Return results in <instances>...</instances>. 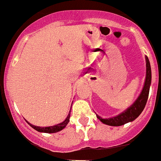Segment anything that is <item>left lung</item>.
I'll use <instances>...</instances> for the list:
<instances>
[{"label": "left lung", "instance_id": "1", "mask_svg": "<svg viewBox=\"0 0 161 161\" xmlns=\"http://www.w3.org/2000/svg\"><path fill=\"white\" fill-rule=\"evenodd\" d=\"M146 77L145 86L142 90V92L136 100V102L130 108H128L125 111L121 113L120 115H117L115 117L109 118V119H102L101 116L96 115L101 122L108 125H112V126H119L123 125L126 124L128 122L132 121L136 119L141 113L143 111L144 108L146 106L147 102L148 96H149V91H150V86L151 83V69H150V64L147 56H146Z\"/></svg>", "mask_w": 161, "mask_h": 161}]
</instances>
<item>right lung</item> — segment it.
Instances as JSON below:
<instances>
[{
  "mask_svg": "<svg viewBox=\"0 0 161 161\" xmlns=\"http://www.w3.org/2000/svg\"><path fill=\"white\" fill-rule=\"evenodd\" d=\"M70 113H69L68 116L66 117V119H65L64 121L60 123V124L56 125H53V126L39 127V126H36V125H33L30 124V123H28V124H29L33 128V129H35L36 130H37V131H39V132H44V133H56V132H58L60 131V130H63L65 126H66V125H67L68 122L70 121Z\"/></svg>",
  "mask_w": 161,
  "mask_h": 161,
  "instance_id": "right-lung-1",
  "label": "right lung"
}]
</instances>
